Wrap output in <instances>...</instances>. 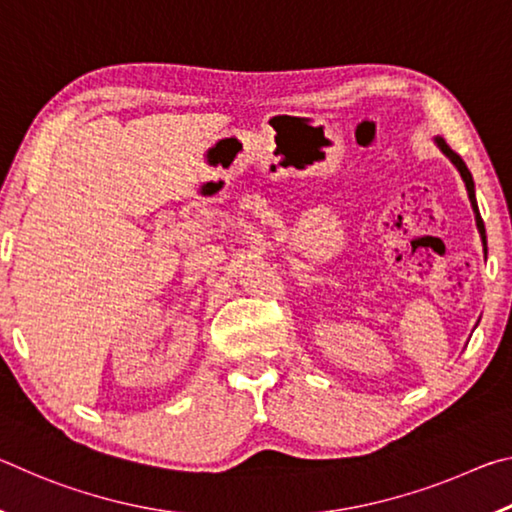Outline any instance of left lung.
I'll use <instances>...</instances> for the list:
<instances>
[{
	"instance_id": "left-lung-1",
	"label": "left lung",
	"mask_w": 512,
	"mask_h": 512,
	"mask_svg": "<svg viewBox=\"0 0 512 512\" xmlns=\"http://www.w3.org/2000/svg\"><path fill=\"white\" fill-rule=\"evenodd\" d=\"M436 144L440 146V151H443L449 160H452L454 164H456V169H458V173H461V178H463V183H465V187H467V196H470V203H472V210H474V214H476V228H479V232H481V239H483V246H485V228H483V219H481V214H479V205H476V196H474V180H472V173H470V169H467V164L463 162V158L458 153H454L452 149H449L447 146V142L443 140V137H436Z\"/></svg>"
}]
</instances>
